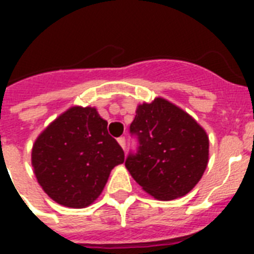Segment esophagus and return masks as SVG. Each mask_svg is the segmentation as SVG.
<instances>
[{
	"label": "esophagus",
	"instance_id": "esophagus-1",
	"mask_svg": "<svg viewBox=\"0 0 254 254\" xmlns=\"http://www.w3.org/2000/svg\"><path fill=\"white\" fill-rule=\"evenodd\" d=\"M117 141H119L120 146L123 147V149H125V137H120V138L117 139Z\"/></svg>",
	"mask_w": 254,
	"mask_h": 254
}]
</instances>
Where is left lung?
Segmentation results:
<instances>
[{
  "mask_svg": "<svg viewBox=\"0 0 254 254\" xmlns=\"http://www.w3.org/2000/svg\"><path fill=\"white\" fill-rule=\"evenodd\" d=\"M130 133L139 146L125 166L149 195L173 200L200 181L208 165V135L187 112L162 97L139 104Z\"/></svg>",
  "mask_w": 254,
  "mask_h": 254,
  "instance_id": "1",
  "label": "left lung"
}]
</instances>
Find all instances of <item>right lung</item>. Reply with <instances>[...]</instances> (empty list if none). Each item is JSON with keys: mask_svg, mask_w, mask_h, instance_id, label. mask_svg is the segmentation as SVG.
Returning a JSON list of instances; mask_svg holds the SVG:
<instances>
[{"mask_svg": "<svg viewBox=\"0 0 254 254\" xmlns=\"http://www.w3.org/2000/svg\"><path fill=\"white\" fill-rule=\"evenodd\" d=\"M92 107H71L38 135L31 165L38 183L58 204L85 208L100 196L124 150Z\"/></svg>", "mask_w": 254, "mask_h": 254, "instance_id": "right-lung-1", "label": "right lung"}]
</instances>
